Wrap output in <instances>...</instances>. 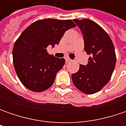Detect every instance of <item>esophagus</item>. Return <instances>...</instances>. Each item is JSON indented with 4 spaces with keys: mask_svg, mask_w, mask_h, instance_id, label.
Here are the masks:
<instances>
[{
    "mask_svg": "<svg viewBox=\"0 0 126 126\" xmlns=\"http://www.w3.org/2000/svg\"><path fill=\"white\" fill-rule=\"evenodd\" d=\"M65 60H66V62H71V60L70 58H69V57H66Z\"/></svg>",
    "mask_w": 126,
    "mask_h": 126,
    "instance_id": "esophagus-1",
    "label": "esophagus"
}]
</instances>
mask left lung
Instances as JSON below:
<instances>
[{
    "label": "left lung",
    "mask_w": 126,
    "mask_h": 126,
    "mask_svg": "<svg viewBox=\"0 0 126 126\" xmlns=\"http://www.w3.org/2000/svg\"><path fill=\"white\" fill-rule=\"evenodd\" d=\"M81 30L85 51L90 57L86 66L71 75L74 84L83 93L92 94L102 89L110 80L116 65L114 44L109 34L93 21L74 19Z\"/></svg>",
    "instance_id": "1"
}]
</instances>
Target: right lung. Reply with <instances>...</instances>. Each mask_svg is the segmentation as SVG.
I'll list each match as a JSON object with an SVG mask.
<instances>
[{"mask_svg":"<svg viewBox=\"0 0 126 126\" xmlns=\"http://www.w3.org/2000/svg\"><path fill=\"white\" fill-rule=\"evenodd\" d=\"M76 26L71 19H45L32 23L21 33L12 57L17 76L27 88L39 93L52 85L65 60L49 55L46 48L58 44L66 31Z\"/></svg>","mask_w":126,"mask_h":126,"instance_id":"right-lung-1","label":"right lung"}]
</instances>
